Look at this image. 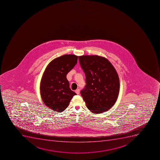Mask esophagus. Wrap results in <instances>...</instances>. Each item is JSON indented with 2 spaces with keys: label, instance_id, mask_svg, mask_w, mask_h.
Wrapping results in <instances>:
<instances>
[{
  "label": "esophagus",
  "instance_id": "34e87169",
  "mask_svg": "<svg viewBox=\"0 0 160 160\" xmlns=\"http://www.w3.org/2000/svg\"><path fill=\"white\" fill-rule=\"evenodd\" d=\"M75 93H77V94H79L80 90H79V89H77V90H75Z\"/></svg>",
  "mask_w": 160,
  "mask_h": 160
}]
</instances>
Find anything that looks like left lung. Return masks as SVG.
Listing matches in <instances>:
<instances>
[{"label": "left lung", "instance_id": "obj_1", "mask_svg": "<svg viewBox=\"0 0 160 160\" xmlns=\"http://www.w3.org/2000/svg\"><path fill=\"white\" fill-rule=\"evenodd\" d=\"M79 64L86 75L81 94L91 112L107 111L114 106L119 92V79L114 66L105 58L92 55L79 56Z\"/></svg>", "mask_w": 160, "mask_h": 160}]
</instances>
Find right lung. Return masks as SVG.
Listing matches in <instances>:
<instances>
[{
	"mask_svg": "<svg viewBox=\"0 0 160 160\" xmlns=\"http://www.w3.org/2000/svg\"><path fill=\"white\" fill-rule=\"evenodd\" d=\"M78 58L73 54L54 58L43 73L40 87L41 96L44 104L53 111H64L77 95L70 88L66 76L77 64Z\"/></svg>",
	"mask_w": 160,
	"mask_h": 160,
	"instance_id": "1",
	"label": "right lung"
}]
</instances>
